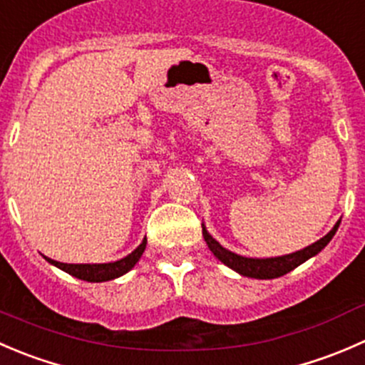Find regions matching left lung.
Instances as JSON below:
<instances>
[{"label": "left lung", "mask_w": 365, "mask_h": 365, "mask_svg": "<svg viewBox=\"0 0 365 365\" xmlns=\"http://www.w3.org/2000/svg\"><path fill=\"white\" fill-rule=\"evenodd\" d=\"M339 223L341 222L335 223L334 229H331L327 236H323L319 241H316V243L309 245V247L304 248V250H298L294 252V254L280 255V257H268V259L243 257V255H237L234 254V252L227 250V248H223L222 245H220L218 241L207 232V229H205L204 225H202V236H204L205 243H207L209 250L215 254V257L220 259L225 266H229L230 269H234V272H237L243 277L266 280V279H277V277L286 275V273L293 272L297 266L304 264V262L309 261L310 257L319 254V252L330 243L334 234L337 232Z\"/></svg>", "instance_id": "1"}]
</instances>
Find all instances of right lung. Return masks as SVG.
I'll list each match as a JSON object with an SVG mask.
<instances>
[{
	"label": "right lung",
	"mask_w": 365,
	"mask_h": 365,
	"mask_svg": "<svg viewBox=\"0 0 365 365\" xmlns=\"http://www.w3.org/2000/svg\"><path fill=\"white\" fill-rule=\"evenodd\" d=\"M147 237L140 243V247L136 250H133L131 254L125 255L124 259L115 262H104V264H67V262H58L53 261V259L46 257V261L51 262L56 268L63 269L68 275L76 277V279L86 280V282H106V280L118 279V277L125 275L136 262L142 257L143 250H145Z\"/></svg>",
	"instance_id": "1"
}]
</instances>
